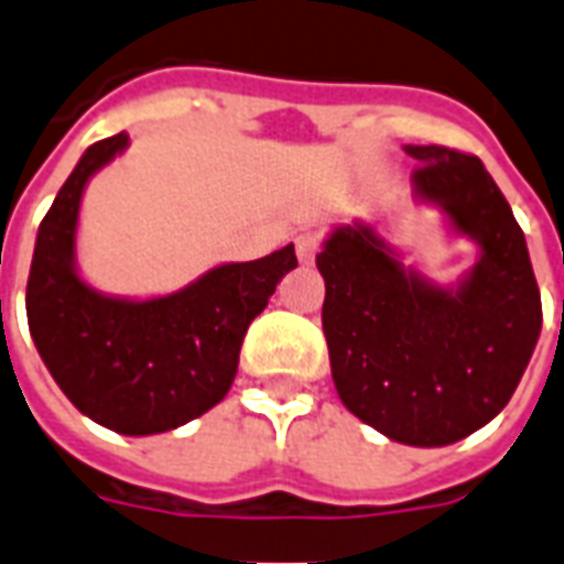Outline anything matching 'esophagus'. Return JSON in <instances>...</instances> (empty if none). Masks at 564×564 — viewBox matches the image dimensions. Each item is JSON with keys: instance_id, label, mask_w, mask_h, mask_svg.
I'll return each mask as SVG.
<instances>
[{"instance_id": "esophagus-1", "label": "esophagus", "mask_w": 564, "mask_h": 564, "mask_svg": "<svg viewBox=\"0 0 564 564\" xmlns=\"http://www.w3.org/2000/svg\"><path fill=\"white\" fill-rule=\"evenodd\" d=\"M294 243H297L300 261H303V264H312L317 256V249H321V235H317V231H303Z\"/></svg>"}]
</instances>
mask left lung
<instances>
[{
  "label": "left lung",
  "mask_w": 564,
  "mask_h": 564,
  "mask_svg": "<svg viewBox=\"0 0 564 564\" xmlns=\"http://www.w3.org/2000/svg\"><path fill=\"white\" fill-rule=\"evenodd\" d=\"M416 196L437 202L481 258L455 291L427 285L368 226L336 228L317 270L338 398L408 446H448L488 425L514 395L541 333L527 237L481 160L408 145Z\"/></svg>",
  "instance_id": "left-lung-1"
}]
</instances>
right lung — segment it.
I'll list each match as a JSON object with an SVG mask.
<instances>
[{"mask_svg": "<svg viewBox=\"0 0 564 564\" xmlns=\"http://www.w3.org/2000/svg\"><path fill=\"white\" fill-rule=\"evenodd\" d=\"M127 133L100 139L76 163L37 228L25 285L29 333L70 404L118 434H163L226 398L240 345L294 247L214 267L169 297L112 300L76 276L74 235L88 177L124 151Z\"/></svg>", "mask_w": 564, "mask_h": 564, "instance_id": "obj_1", "label": "right lung"}]
</instances>
